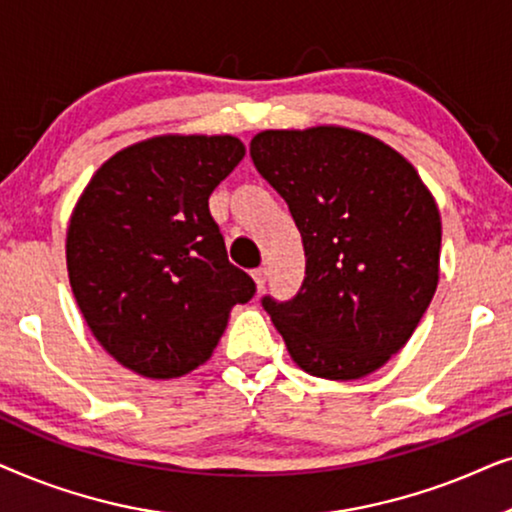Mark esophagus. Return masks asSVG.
I'll use <instances>...</instances> for the list:
<instances>
[{
    "label": "esophagus",
    "instance_id": "34e87169",
    "mask_svg": "<svg viewBox=\"0 0 512 512\" xmlns=\"http://www.w3.org/2000/svg\"><path fill=\"white\" fill-rule=\"evenodd\" d=\"M251 277H254L258 291H261L263 286H265V282H268V268H256L254 272H251Z\"/></svg>",
    "mask_w": 512,
    "mask_h": 512
}]
</instances>
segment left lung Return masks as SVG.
I'll return each mask as SVG.
<instances>
[{
	"mask_svg": "<svg viewBox=\"0 0 512 512\" xmlns=\"http://www.w3.org/2000/svg\"><path fill=\"white\" fill-rule=\"evenodd\" d=\"M251 160L303 237L305 279L263 298L298 368L359 380L415 333L440 275L438 205L396 149L342 125L263 130Z\"/></svg>",
	"mask_w": 512,
	"mask_h": 512,
	"instance_id": "8db88e82",
	"label": "left lung"
}]
</instances>
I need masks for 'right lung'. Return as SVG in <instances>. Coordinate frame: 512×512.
<instances>
[{
  "label": "right lung",
  "instance_id": "add662e5",
  "mask_svg": "<svg viewBox=\"0 0 512 512\" xmlns=\"http://www.w3.org/2000/svg\"><path fill=\"white\" fill-rule=\"evenodd\" d=\"M244 158L233 135H158L93 174L67 228V272L95 340L132 373L202 366L256 284L228 261L209 195Z\"/></svg>",
  "mask_w": 512,
  "mask_h": 512
}]
</instances>
